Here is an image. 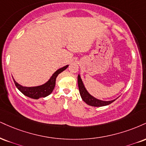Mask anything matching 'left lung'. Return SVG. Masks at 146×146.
<instances>
[{"label": "left lung", "instance_id": "obj_1", "mask_svg": "<svg viewBox=\"0 0 146 146\" xmlns=\"http://www.w3.org/2000/svg\"><path fill=\"white\" fill-rule=\"evenodd\" d=\"M78 87H79V91H80V95L82 99H83V101L86 103L88 105H90V106L93 107H102V106H105V105H108L111 104V103H113L115 100L113 101H101V100H99L96 98H94V96H91L88 91L86 89V88L84 87V85L82 82V79H81L80 75L78 77Z\"/></svg>", "mask_w": 146, "mask_h": 146}]
</instances>
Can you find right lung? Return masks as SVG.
<instances>
[{
    "instance_id": "1",
    "label": "right lung",
    "mask_w": 146,
    "mask_h": 146,
    "mask_svg": "<svg viewBox=\"0 0 146 146\" xmlns=\"http://www.w3.org/2000/svg\"><path fill=\"white\" fill-rule=\"evenodd\" d=\"M68 65H66L64 67L59 68L57 70L55 73L52 75L51 78L49 80L48 82L46 83L43 84V85L39 86H35V87H25L22 86L20 85L17 84L15 80H14V83H15V86L20 91L22 94L24 95L29 97L31 98V99H38L39 98L45 97V96L50 95L51 93L53 91L54 87H55L56 84V80L58 74L62 72L63 71L66 69L68 67Z\"/></svg>"
}]
</instances>
